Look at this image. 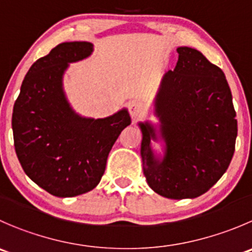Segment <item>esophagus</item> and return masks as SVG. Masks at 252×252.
Instances as JSON below:
<instances>
[{
    "label": "esophagus",
    "mask_w": 252,
    "mask_h": 252,
    "mask_svg": "<svg viewBox=\"0 0 252 252\" xmlns=\"http://www.w3.org/2000/svg\"><path fill=\"white\" fill-rule=\"evenodd\" d=\"M129 114L133 119H138L144 113V104L140 101H131L128 106Z\"/></svg>",
    "instance_id": "esophagus-1"
}]
</instances>
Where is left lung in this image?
Returning <instances> with one entry per match:
<instances>
[{
    "label": "left lung",
    "mask_w": 252,
    "mask_h": 252,
    "mask_svg": "<svg viewBox=\"0 0 252 252\" xmlns=\"http://www.w3.org/2000/svg\"><path fill=\"white\" fill-rule=\"evenodd\" d=\"M154 102L158 128L140 122L144 175L153 191L171 199L196 198L218 182L235 150L238 122L225 75L201 51L177 48ZM164 141L155 155L151 140Z\"/></svg>",
    "instance_id": "left-lung-1"
}]
</instances>
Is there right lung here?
I'll list each match as a JSON object with an SVG mask.
<instances>
[{
    "mask_svg": "<svg viewBox=\"0 0 252 252\" xmlns=\"http://www.w3.org/2000/svg\"><path fill=\"white\" fill-rule=\"evenodd\" d=\"M94 44L66 41L27 72L12 114L14 149L26 175L56 197L96 187L108 154L130 117L126 108L107 118H86L70 106L63 77L69 64L89 58Z\"/></svg>",
    "mask_w": 252,
    "mask_h": 252,
    "instance_id": "obj_1",
    "label": "right lung"
}]
</instances>
